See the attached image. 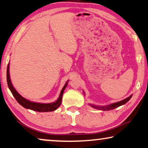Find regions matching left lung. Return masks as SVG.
<instances>
[{"mask_svg": "<svg viewBox=\"0 0 148 148\" xmlns=\"http://www.w3.org/2000/svg\"><path fill=\"white\" fill-rule=\"evenodd\" d=\"M132 97V95H130V97H128L126 98V99L120 101L119 102H117V103H114L113 104H111L110 106H93V105H91L90 104V106L91 107H93V108H95V109H97V110H103V111H109V110H113V109L116 108H118V107L122 106V105L125 104L127 103L128 101H129L130 99H131V97Z\"/></svg>", "mask_w": 148, "mask_h": 148, "instance_id": "left-lung-1", "label": "left lung"}]
</instances>
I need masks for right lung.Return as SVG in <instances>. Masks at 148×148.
I'll list each match as a JSON object with an SVG mask.
<instances>
[{
    "instance_id": "obj_1",
    "label": "right lung",
    "mask_w": 148,
    "mask_h": 148,
    "mask_svg": "<svg viewBox=\"0 0 148 148\" xmlns=\"http://www.w3.org/2000/svg\"><path fill=\"white\" fill-rule=\"evenodd\" d=\"M6 79H7V84L8 86V88L10 90L12 95H13L14 97L15 98L17 102L19 104L21 105L25 108L29 109V110H34L36 111H39V112H47V111H53L57 110V108L60 106L61 103L62 101V97H63V94L64 92V90L66 88L67 85V82L65 83L64 87L62 89L61 93H60L59 97L57 101L54 103H35L25 99L18 92H17L14 87L12 86L11 81H10V75H9V64L7 66V70H6Z\"/></svg>"
}]
</instances>
